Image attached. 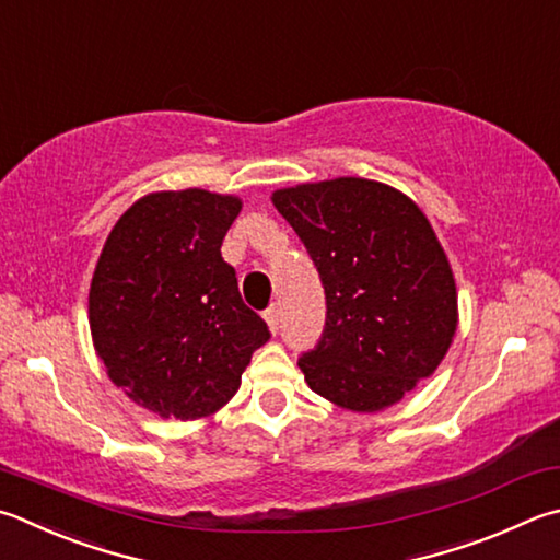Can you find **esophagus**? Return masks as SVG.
<instances>
[{
	"label": "esophagus",
	"mask_w": 560,
	"mask_h": 560,
	"mask_svg": "<svg viewBox=\"0 0 560 560\" xmlns=\"http://www.w3.org/2000/svg\"><path fill=\"white\" fill-rule=\"evenodd\" d=\"M264 320H267V325H269V330L277 335L279 332V320H281V315H279V308H267L264 311Z\"/></svg>",
	"instance_id": "obj_1"
}]
</instances>
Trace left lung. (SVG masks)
<instances>
[{
  "label": "left lung",
  "instance_id": "obj_1",
  "mask_svg": "<svg viewBox=\"0 0 560 560\" xmlns=\"http://www.w3.org/2000/svg\"><path fill=\"white\" fill-rule=\"evenodd\" d=\"M325 289V328L299 368L323 399L382 411L431 377L457 328L448 257L416 202L386 183L332 178L273 190Z\"/></svg>",
  "mask_w": 560,
  "mask_h": 560
}]
</instances>
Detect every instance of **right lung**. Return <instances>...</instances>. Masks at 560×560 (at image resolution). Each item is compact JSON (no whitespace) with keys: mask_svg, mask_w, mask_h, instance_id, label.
<instances>
[{"mask_svg":"<svg viewBox=\"0 0 560 560\" xmlns=\"http://www.w3.org/2000/svg\"><path fill=\"white\" fill-rule=\"evenodd\" d=\"M242 210L202 188L139 198L112 228L90 283V332L109 380L161 419L192 421L240 389L269 328L220 247Z\"/></svg>","mask_w":560,"mask_h":560,"instance_id":"1","label":"right lung"}]
</instances>
